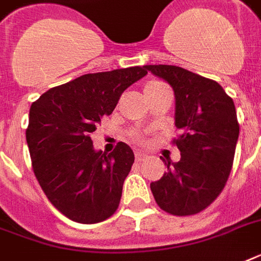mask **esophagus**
Wrapping results in <instances>:
<instances>
[{"label":"esophagus","instance_id":"34e87169","mask_svg":"<svg viewBox=\"0 0 261 261\" xmlns=\"http://www.w3.org/2000/svg\"><path fill=\"white\" fill-rule=\"evenodd\" d=\"M146 157H147L146 153H143V151H139V150L135 151V160H137V161H139V163H141V161H143V160L146 159Z\"/></svg>","mask_w":261,"mask_h":261}]
</instances>
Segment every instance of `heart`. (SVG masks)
<instances>
[{
  "instance_id": "heart-1",
  "label": "heart",
  "mask_w": 261,
  "mask_h": 261,
  "mask_svg": "<svg viewBox=\"0 0 261 261\" xmlns=\"http://www.w3.org/2000/svg\"><path fill=\"white\" fill-rule=\"evenodd\" d=\"M161 85H164V84L157 83V81H153V83L147 84L146 87H145V90H143V92H146V90H150V89H154V88H159V87H161Z\"/></svg>"
}]
</instances>
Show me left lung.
<instances>
[{
    "mask_svg": "<svg viewBox=\"0 0 261 261\" xmlns=\"http://www.w3.org/2000/svg\"><path fill=\"white\" fill-rule=\"evenodd\" d=\"M143 67L172 87L174 126L181 131L173 141L181 159H163L167 172L150 190L169 214H198L217 199L230 174L240 134L234 102L218 83L182 67Z\"/></svg>",
    "mask_w": 261,
    "mask_h": 261,
    "instance_id": "8db88e82",
    "label": "left lung"
}]
</instances>
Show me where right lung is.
I'll use <instances>...</instances> for the list:
<instances>
[{"mask_svg":"<svg viewBox=\"0 0 261 261\" xmlns=\"http://www.w3.org/2000/svg\"><path fill=\"white\" fill-rule=\"evenodd\" d=\"M146 74L139 66L84 74L31 106L25 137L35 176L55 208L74 222H101L118 208L134 153L124 142L110 154L94 150L89 135Z\"/></svg>","mask_w":261,"mask_h":261,"instance_id":"add662e5","label":"right lung"}]
</instances>
